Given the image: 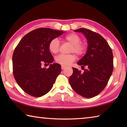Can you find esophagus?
<instances>
[{
    "label": "esophagus",
    "mask_w": 127,
    "mask_h": 127,
    "mask_svg": "<svg viewBox=\"0 0 127 127\" xmlns=\"http://www.w3.org/2000/svg\"><path fill=\"white\" fill-rule=\"evenodd\" d=\"M61 67H62V69H64V68H65L66 67V66H65V65H62Z\"/></svg>",
    "instance_id": "obj_1"
}]
</instances>
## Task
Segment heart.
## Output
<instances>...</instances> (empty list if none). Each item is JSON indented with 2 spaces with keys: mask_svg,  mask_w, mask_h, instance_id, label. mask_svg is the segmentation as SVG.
<instances>
[{
  "mask_svg": "<svg viewBox=\"0 0 127 127\" xmlns=\"http://www.w3.org/2000/svg\"><path fill=\"white\" fill-rule=\"evenodd\" d=\"M63 40L71 44L70 52H74L78 56L84 55L86 52L87 45L85 42L81 41V37L76 33H72L66 35ZM60 43L57 38H53L50 40L48 45L49 51L53 54H57L59 50ZM76 57L74 54H60L55 58V61L57 63L62 65H68L75 61Z\"/></svg>",
  "mask_w": 127,
  "mask_h": 127,
  "instance_id": "b5f03b06",
  "label": "heart"
}]
</instances>
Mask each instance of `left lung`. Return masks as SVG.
I'll use <instances>...</instances> for the list:
<instances>
[{
    "mask_svg": "<svg viewBox=\"0 0 127 127\" xmlns=\"http://www.w3.org/2000/svg\"><path fill=\"white\" fill-rule=\"evenodd\" d=\"M83 33L89 44L87 53L77 64L82 65L84 72L72 68L73 72L69 81L77 94L86 98L99 94L106 87L113 70L112 50L106 40L100 34L89 29L75 30ZM85 66H87L85 69Z\"/></svg>",
    "mask_w": 127,
    "mask_h": 127,
    "instance_id": "1",
    "label": "left lung"
}]
</instances>
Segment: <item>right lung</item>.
Returning <instances> with one entry per match:
<instances>
[{
  "label": "right lung",
  "instance_id": "1",
  "mask_svg": "<svg viewBox=\"0 0 127 127\" xmlns=\"http://www.w3.org/2000/svg\"><path fill=\"white\" fill-rule=\"evenodd\" d=\"M64 33L49 28H40L26 34L17 45L12 57L13 73L15 79L26 93L41 97L52 89L61 72V65L51 64L54 58L48 45L53 38ZM50 64L48 68L42 64Z\"/></svg>",
  "mask_w": 127,
  "mask_h": 127
}]
</instances>
